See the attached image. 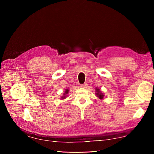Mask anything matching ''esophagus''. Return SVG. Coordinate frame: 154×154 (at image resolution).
I'll list each match as a JSON object with an SVG mask.
<instances>
[{"mask_svg": "<svg viewBox=\"0 0 154 154\" xmlns=\"http://www.w3.org/2000/svg\"><path fill=\"white\" fill-rule=\"evenodd\" d=\"M87 86V83H83V84L81 85V87H82V88H86Z\"/></svg>", "mask_w": 154, "mask_h": 154, "instance_id": "1", "label": "esophagus"}]
</instances>
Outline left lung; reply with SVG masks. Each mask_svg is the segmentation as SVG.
I'll use <instances>...</instances> for the list:
<instances>
[{
    "label": "left lung",
    "mask_w": 154,
    "mask_h": 154,
    "mask_svg": "<svg viewBox=\"0 0 154 154\" xmlns=\"http://www.w3.org/2000/svg\"><path fill=\"white\" fill-rule=\"evenodd\" d=\"M96 95H97V97H99L100 99H103V94L101 92V91H100L99 88H97V89H96Z\"/></svg>",
    "instance_id": "left-lung-1"
}]
</instances>
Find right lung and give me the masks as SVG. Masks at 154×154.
Segmentation results:
<instances>
[{
    "label": "right lung",
    "instance_id": "add662e5",
    "mask_svg": "<svg viewBox=\"0 0 154 154\" xmlns=\"http://www.w3.org/2000/svg\"><path fill=\"white\" fill-rule=\"evenodd\" d=\"M69 92V90H66V91H65V93H64V95H66V94H67V93ZM65 97H66V96H63V97H62V98H65Z\"/></svg>",
    "mask_w": 154,
    "mask_h": 154
}]
</instances>
